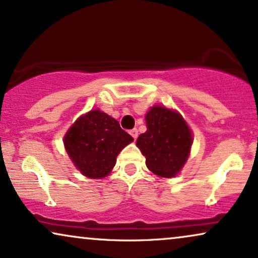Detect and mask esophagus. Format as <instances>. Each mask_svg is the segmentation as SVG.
I'll use <instances>...</instances> for the list:
<instances>
[{
	"instance_id": "obj_1",
	"label": "esophagus",
	"mask_w": 258,
	"mask_h": 258,
	"mask_svg": "<svg viewBox=\"0 0 258 258\" xmlns=\"http://www.w3.org/2000/svg\"><path fill=\"white\" fill-rule=\"evenodd\" d=\"M130 135L134 137V140H136L137 136H139V130H137L136 128L132 129V130H130Z\"/></svg>"
}]
</instances>
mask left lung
<instances>
[{
    "instance_id": "8db88e82",
    "label": "left lung",
    "mask_w": 258,
    "mask_h": 258,
    "mask_svg": "<svg viewBox=\"0 0 258 258\" xmlns=\"http://www.w3.org/2000/svg\"><path fill=\"white\" fill-rule=\"evenodd\" d=\"M147 132L136 146L146 156V165L154 174L172 178L180 172L189 155L192 134L178 112L153 106L146 115Z\"/></svg>"
}]
</instances>
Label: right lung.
Segmentation results:
<instances>
[{
    "label": "right lung",
    "instance_id": "1",
    "mask_svg": "<svg viewBox=\"0 0 258 258\" xmlns=\"http://www.w3.org/2000/svg\"><path fill=\"white\" fill-rule=\"evenodd\" d=\"M134 139L115 118L92 110L77 119L63 137L70 158L80 173L91 179L104 178L111 172L116 158Z\"/></svg>",
    "mask_w": 258,
    "mask_h": 258
}]
</instances>
